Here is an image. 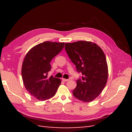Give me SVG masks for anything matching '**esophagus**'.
I'll return each instance as SVG.
<instances>
[{"label": "esophagus", "mask_w": 132, "mask_h": 132, "mask_svg": "<svg viewBox=\"0 0 132 132\" xmlns=\"http://www.w3.org/2000/svg\"><path fill=\"white\" fill-rule=\"evenodd\" d=\"M62 80L63 82H67V81H68L69 80V79H64V78H62Z\"/></svg>", "instance_id": "esophagus-1"}]
</instances>
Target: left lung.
Masks as SVG:
<instances>
[{"label": "left lung", "instance_id": "obj_1", "mask_svg": "<svg viewBox=\"0 0 132 132\" xmlns=\"http://www.w3.org/2000/svg\"><path fill=\"white\" fill-rule=\"evenodd\" d=\"M64 48L77 71L84 75L77 80L72 94L83 102H92L99 96L107 82L108 69L104 53L91 41L66 43Z\"/></svg>", "mask_w": 132, "mask_h": 132}]
</instances>
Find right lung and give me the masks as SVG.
<instances>
[{
    "label": "right lung",
    "instance_id": "obj_1",
    "mask_svg": "<svg viewBox=\"0 0 132 132\" xmlns=\"http://www.w3.org/2000/svg\"><path fill=\"white\" fill-rule=\"evenodd\" d=\"M64 43L45 41L33 46L25 56L21 68L24 85L30 94L39 100L53 97L61 80L47 77L50 61L63 49Z\"/></svg>",
    "mask_w": 132,
    "mask_h": 132
}]
</instances>
